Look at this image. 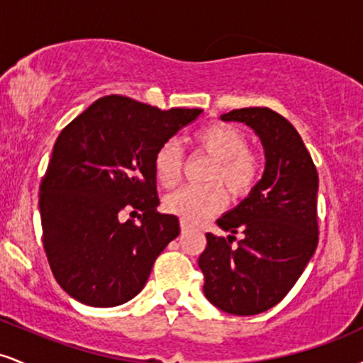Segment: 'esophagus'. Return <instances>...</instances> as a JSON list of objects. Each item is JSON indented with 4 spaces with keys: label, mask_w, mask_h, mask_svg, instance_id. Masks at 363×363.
<instances>
[{
    "label": "esophagus",
    "mask_w": 363,
    "mask_h": 363,
    "mask_svg": "<svg viewBox=\"0 0 363 363\" xmlns=\"http://www.w3.org/2000/svg\"><path fill=\"white\" fill-rule=\"evenodd\" d=\"M187 228H191V223H187V222H184V220H182V222H181V230L186 232Z\"/></svg>",
    "instance_id": "esophagus-1"
}]
</instances>
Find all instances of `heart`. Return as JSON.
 Here are the masks:
<instances>
[{
  "label": "heart",
  "mask_w": 363,
  "mask_h": 363,
  "mask_svg": "<svg viewBox=\"0 0 363 363\" xmlns=\"http://www.w3.org/2000/svg\"><path fill=\"white\" fill-rule=\"evenodd\" d=\"M193 145L215 158L206 186H182L165 198V210L189 223L201 222L223 210L228 203L227 190L234 198H244L261 179L262 162L247 147L242 129L228 123H211L193 135ZM153 172L164 187L176 186L182 172V148L176 140H167L153 155ZM224 185L222 186L221 184Z\"/></svg>",
  "instance_id": "b5f03b06"
}]
</instances>
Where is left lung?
Wrapping results in <instances>:
<instances>
[{"mask_svg": "<svg viewBox=\"0 0 363 363\" xmlns=\"http://www.w3.org/2000/svg\"><path fill=\"white\" fill-rule=\"evenodd\" d=\"M222 119L245 123L257 133L266 167L247 198L216 220L234 235L206 234L198 264L208 301L228 314L254 315L285 298L315 252L319 177L297 129L278 112L245 107ZM235 233L243 239L232 246Z\"/></svg>", "mask_w": 363, "mask_h": 363, "instance_id": "obj_1", "label": "left lung"}]
</instances>
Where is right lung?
Returning a JSON list of instances; mask_svg holds the SVG:
<instances>
[{
  "label": "right lung",
  "mask_w": 363,
  "mask_h": 363,
  "mask_svg": "<svg viewBox=\"0 0 363 363\" xmlns=\"http://www.w3.org/2000/svg\"><path fill=\"white\" fill-rule=\"evenodd\" d=\"M201 112L107 95L57 136L39 187L43 244L56 281L78 302L131 301L179 235L177 216L157 211L153 155ZM124 211L140 223H123Z\"/></svg>",
  "instance_id": "add662e5"
}]
</instances>
